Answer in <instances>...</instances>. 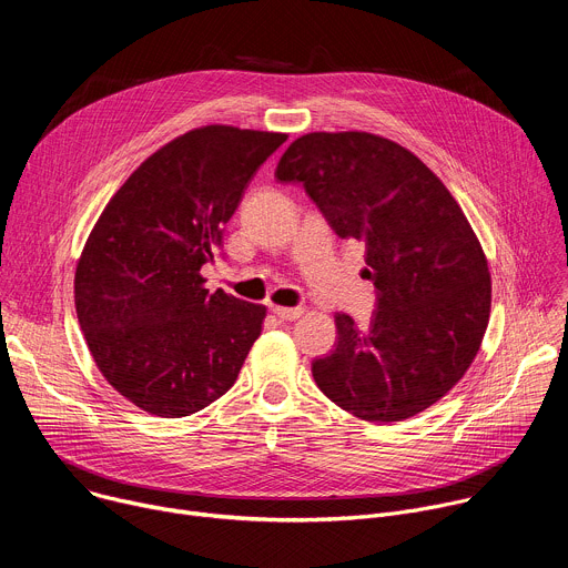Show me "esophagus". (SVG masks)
I'll use <instances>...</instances> for the list:
<instances>
[{"label":"esophagus","instance_id":"34e87169","mask_svg":"<svg viewBox=\"0 0 568 568\" xmlns=\"http://www.w3.org/2000/svg\"><path fill=\"white\" fill-rule=\"evenodd\" d=\"M272 312L283 318V321H294L303 314V307H281V305H272Z\"/></svg>","mask_w":568,"mask_h":568}]
</instances>
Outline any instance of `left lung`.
Instances as JSON below:
<instances>
[{
    "instance_id": "1",
    "label": "left lung",
    "mask_w": 568,
    "mask_h": 568,
    "mask_svg": "<svg viewBox=\"0 0 568 568\" xmlns=\"http://www.w3.org/2000/svg\"><path fill=\"white\" fill-rule=\"evenodd\" d=\"M274 175L301 184L339 237L364 242L377 292L366 328L335 314L316 386L368 423L425 412L465 375L490 318L488 261L465 213L414 152L368 132L305 134Z\"/></svg>"
}]
</instances>
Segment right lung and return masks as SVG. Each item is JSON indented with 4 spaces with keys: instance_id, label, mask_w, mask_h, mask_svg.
<instances>
[{
    "instance_id": "right-lung-1",
    "label": "right lung",
    "mask_w": 568,
    "mask_h": 568,
    "mask_svg": "<svg viewBox=\"0 0 568 568\" xmlns=\"http://www.w3.org/2000/svg\"><path fill=\"white\" fill-rule=\"evenodd\" d=\"M285 139L191 130L143 161L90 233L73 281L78 323L105 379L139 409L182 418L209 407L261 337L265 305L209 294L200 270Z\"/></svg>"
}]
</instances>
